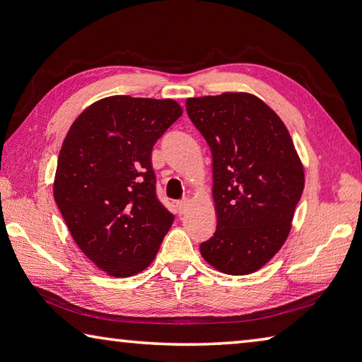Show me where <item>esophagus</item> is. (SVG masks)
Segmentation results:
<instances>
[{"label": "esophagus", "instance_id": "34e87169", "mask_svg": "<svg viewBox=\"0 0 362 362\" xmlns=\"http://www.w3.org/2000/svg\"><path fill=\"white\" fill-rule=\"evenodd\" d=\"M189 206V199H182V201H177V212L179 214H185L187 209Z\"/></svg>", "mask_w": 362, "mask_h": 362}]
</instances>
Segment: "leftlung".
<instances>
[{
	"label": "left lung",
	"mask_w": 362,
	"mask_h": 362,
	"mask_svg": "<svg viewBox=\"0 0 362 362\" xmlns=\"http://www.w3.org/2000/svg\"><path fill=\"white\" fill-rule=\"evenodd\" d=\"M187 113L212 151L217 228L201 255L222 273H254L283 247L303 193L305 170L291 134L249 93L193 97Z\"/></svg>",
	"instance_id": "left-lung-1"
}]
</instances>
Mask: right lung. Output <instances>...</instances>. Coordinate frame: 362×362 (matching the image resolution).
Listing matches in <instances>:
<instances>
[{
    "label": "right lung",
    "instance_id": "add662e5",
    "mask_svg": "<svg viewBox=\"0 0 362 362\" xmlns=\"http://www.w3.org/2000/svg\"><path fill=\"white\" fill-rule=\"evenodd\" d=\"M182 113L173 99L110 95L66 132L54 199L78 247L110 276L144 272L174 222L156 198L151 150Z\"/></svg>",
    "mask_w": 362,
    "mask_h": 362
}]
</instances>
